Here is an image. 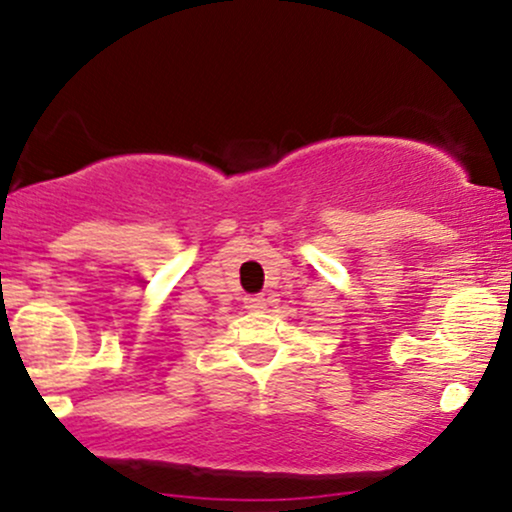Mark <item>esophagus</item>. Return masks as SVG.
I'll list each match as a JSON object with an SVG mask.
<instances>
[{"instance_id": "esophagus-1", "label": "esophagus", "mask_w": 512, "mask_h": 512, "mask_svg": "<svg viewBox=\"0 0 512 512\" xmlns=\"http://www.w3.org/2000/svg\"><path fill=\"white\" fill-rule=\"evenodd\" d=\"M245 308H248V310H264V308H267V298H262V296L245 298Z\"/></svg>"}]
</instances>
